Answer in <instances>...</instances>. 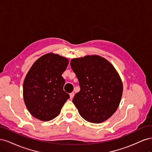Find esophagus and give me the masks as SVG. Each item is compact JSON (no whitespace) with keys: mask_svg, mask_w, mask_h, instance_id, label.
Here are the masks:
<instances>
[{"mask_svg":"<svg viewBox=\"0 0 152 152\" xmlns=\"http://www.w3.org/2000/svg\"><path fill=\"white\" fill-rule=\"evenodd\" d=\"M74 95H75V93H73V92H72V93H71L70 94V99H72V98H73V96H74Z\"/></svg>","mask_w":152,"mask_h":152,"instance_id":"esophagus-1","label":"esophagus"}]
</instances>
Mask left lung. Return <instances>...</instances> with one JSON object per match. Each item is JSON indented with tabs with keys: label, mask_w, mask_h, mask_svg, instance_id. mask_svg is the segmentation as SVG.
Segmentation results:
<instances>
[{
	"label": "left lung",
	"mask_w": 152,
	"mask_h": 152,
	"mask_svg": "<svg viewBox=\"0 0 152 152\" xmlns=\"http://www.w3.org/2000/svg\"><path fill=\"white\" fill-rule=\"evenodd\" d=\"M70 65L80 88L72 102L81 117L93 123L107 120L115 112L122 95V83L115 69L96 55L73 59Z\"/></svg>",
	"instance_id": "left-lung-1"
}]
</instances>
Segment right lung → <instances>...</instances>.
Instances as JSON below:
<instances>
[{
    "instance_id": "obj_1",
    "label": "right lung",
    "mask_w": 152,
    "mask_h": 152,
    "mask_svg": "<svg viewBox=\"0 0 152 152\" xmlns=\"http://www.w3.org/2000/svg\"><path fill=\"white\" fill-rule=\"evenodd\" d=\"M68 60L49 53L38 59L27 73L23 83V98L34 117L49 121L57 117L70 98L63 90L65 80L61 76Z\"/></svg>"
}]
</instances>
